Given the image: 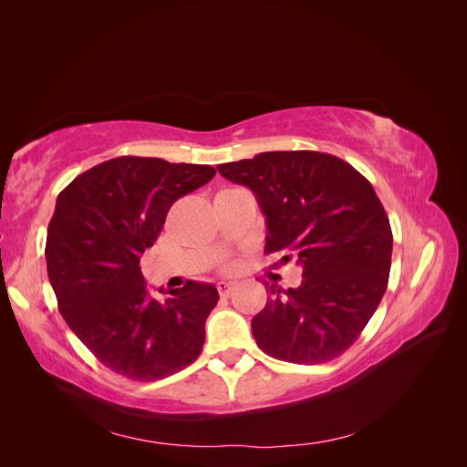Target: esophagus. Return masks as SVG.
Segmentation results:
<instances>
[{
    "instance_id": "1",
    "label": "esophagus",
    "mask_w": 467,
    "mask_h": 467,
    "mask_svg": "<svg viewBox=\"0 0 467 467\" xmlns=\"http://www.w3.org/2000/svg\"><path fill=\"white\" fill-rule=\"evenodd\" d=\"M216 288H218L220 296H228V294L234 290V282H225V280H222V282H218Z\"/></svg>"
}]
</instances>
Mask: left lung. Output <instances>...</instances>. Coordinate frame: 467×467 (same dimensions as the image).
<instances>
[{
    "mask_svg": "<svg viewBox=\"0 0 467 467\" xmlns=\"http://www.w3.org/2000/svg\"><path fill=\"white\" fill-rule=\"evenodd\" d=\"M249 187L266 216L265 253L296 257L302 285L271 298L253 317V337L268 357L327 362L357 341L388 288L393 235L370 181L337 155L265 151L218 165Z\"/></svg>",
    "mask_w": 467,
    "mask_h": 467,
    "instance_id": "left-lung-1",
    "label": "left lung"
}]
</instances>
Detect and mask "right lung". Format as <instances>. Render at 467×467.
<instances>
[{
  "label": "right lung",
  "instance_id": "right-lung-1",
  "mask_svg": "<svg viewBox=\"0 0 467 467\" xmlns=\"http://www.w3.org/2000/svg\"><path fill=\"white\" fill-rule=\"evenodd\" d=\"M214 175L210 165L122 155L58 194L45 251L50 285L69 329L112 372L151 381L199 358L218 290L189 280L153 298L140 257L171 204Z\"/></svg>",
  "mask_w": 467,
  "mask_h": 467
}]
</instances>
